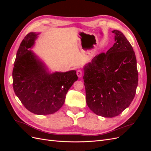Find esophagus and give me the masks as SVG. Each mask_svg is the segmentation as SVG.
Segmentation results:
<instances>
[{"instance_id": "34e87169", "label": "esophagus", "mask_w": 151, "mask_h": 151, "mask_svg": "<svg viewBox=\"0 0 151 151\" xmlns=\"http://www.w3.org/2000/svg\"><path fill=\"white\" fill-rule=\"evenodd\" d=\"M77 75L79 77H81L82 76H83V71L81 70H78L77 71Z\"/></svg>"}]
</instances>
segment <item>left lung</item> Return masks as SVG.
Listing matches in <instances>:
<instances>
[{
  "label": "left lung",
  "instance_id": "1",
  "mask_svg": "<svg viewBox=\"0 0 151 151\" xmlns=\"http://www.w3.org/2000/svg\"><path fill=\"white\" fill-rule=\"evenodd\" d=\"M115 42L106 53L84 67L86 103L97 115L112 118L129 106L138 85L135 54L121 31L113 30Z\"/></svg>",
  "mask_w": 151,
  "mask_h": 151
}]
</instances>
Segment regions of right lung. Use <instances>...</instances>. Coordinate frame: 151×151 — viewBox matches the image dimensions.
<instances>
[{
  "label": "right lung",
  "instance_id": "add662e5",
  "mask_svg": "<svg viewBox=\"0 0 151 151\" xmlns=\"http://www.w3.org/2000/svg\"><path fill=\"white\" fill-rule=\"evenodd\" d=\"M39 33L31 32L19 47L12 71L13 89L24 107L36 115L57 111L65 102L68 89L78 79L74 70L50 73L31 50Z\"/></svg>",
  "mask_w": 151,
  "mask_h": 151
}]
</instances>
